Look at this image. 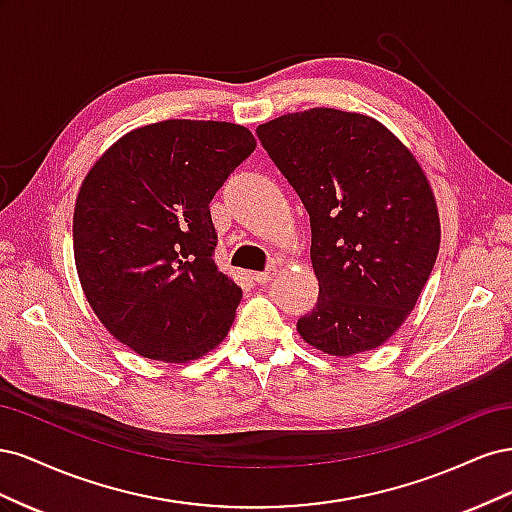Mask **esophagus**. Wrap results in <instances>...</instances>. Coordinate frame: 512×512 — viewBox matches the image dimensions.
<instances>
[{
	"mask_svg": "<svg viewBox=\"0 0 512 512\" xmlns=\"http://www.w3.org/2000/svg\"><path fill=\"white\" fill-rule=\"evenodd\" d=\"M277 275V267H267V271H262V273H254L252 277H254V282H258V284H267V282H271L273 277Z\"/></svg>",
	"mask_w": 512,
	"mask_h": 512,
	"instance_id": "1",
	"label": "esophagus"
}]
</instances>
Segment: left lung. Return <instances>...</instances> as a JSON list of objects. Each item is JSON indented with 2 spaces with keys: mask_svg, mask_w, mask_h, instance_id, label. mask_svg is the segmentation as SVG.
<instances>
[{
  "mask_svg": "<svg viewBox=\"0 0 512 512\" xmlns=\"http://www.w3.org/2000/svg\"><path fill=\"white\" fill-rule=\"evenodd\" d=\"M312 224L318 303L305 344L348 359L406 322L440 250L436 196L414 153L369 115L309 108L256 128Z\"/></svg>",
  "mask_w": 512,
  "mask_h": 512,
  "instance_id": "left-lung-1",
  "label": "left lung"
}]
</instances>
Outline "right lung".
Returning a JSON list of instances; mask_svg holds the SVG:
<instances>
[{"label":"right lung","mask_w":512,"mask_h":512,"mask_svg":"<svg viewBox=\"0 0 512 512\" xmlns=\"http://www.w3.org/2000/svg\"><path fill=\"white\" fill-rule=\"evenodd\" d=\"M254 149L239 123L168 119L123 134L89 168L74 205V262L117 342L179 365L228 335L243 292L213 260L209 203Z\"/></svg>","instance_id":"right-lung-1"}]
</instances>
